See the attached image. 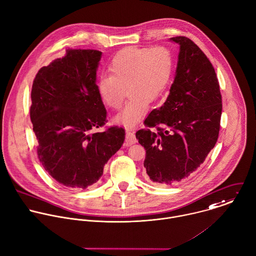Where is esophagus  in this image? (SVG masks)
Segmentation results:
<instances>
[{
  "mask_svg": "<svg viewBox=\"0 0 256 256\" xmlns=\"http://www.w3.org/2000/svg\"><path fill=\"white\" fill-rule=\"evenodd\" d=\"M136 142V138L134 132L132 130H126V140H124V144L126 146H132Z\"/></svg>",
  "mask_w": 256,
  "mask_h": 256,
  "instance_id": "esophagus-1",
  "label": "esophagus"
}]
</instances>
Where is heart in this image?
Segmentation results:
<instances>
[{
	"label": "heart",
	"mask_w": 256,
	"mask_h": 256,
	"mask_svg": "<svg viewBox=\"0 0 256 256\" xmlns=\"http://www.w3.org/2000/svg\"><path fill=\"white\" fill-rule=\"evenodd\" d=\"M110 76H102L96 84L102 104L118 110L126 98H130L116 122L132 126L136 124L168 88L174 70L172 52L166 48L128 46L120 50L110 60Z\"/></svg>",
	"instance_id": "b5f03b06"
}]
</instances>
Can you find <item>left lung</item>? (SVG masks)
<instances>
[{"mask_svg":"<svg viewBox=\"0 0 256 256\" xmlns=\"http://www.w3.org/2000/svg\"><path fill=\"white\" fill-rule=\"evenodd\" d=\"M180 44L174 84L164 104L136 132L146 148L144 166L152 182L170 186L186 180L206 160L220 134L222 100L216 70L188 38Z\"/></svg>","mask_w":256,"mask_h":256,"instance_id":"left-lung-1","label":"left lung"}]
</instances>
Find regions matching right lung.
I'll use <instances>...</instances> for the list:
<instances>
[{
  "instance_id": "obj_1",
  "label": "right lung",
  "mask_w": 256,
  "mask_h": 256,
  "mask_svg": "<svg viewBox=\"0 0 256 256\" xmlns=\"http://www.w3.org/2000/svg\"><path fill=\"white\" fill-rule=\"evenodd\" d=\"M100 58V50L68 48L64 58L40 68L32 86L30 116L38 158L68 188L96 184L124 140V130L118 126L92 132L106 122L96 84Z\"/></svg>"
}]
</instances>
